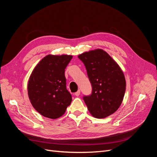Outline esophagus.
<instances>
[{
	"label": "esophagus",
	"mask_w": 157,
	"mask_h": 157,
	"mask_svg": "<svg viewBox=\"0 0 157 157\" xmlns=\"http://www.w3.org/2000/svg\"><path fill=\"white\" fill-rule=\"evenodd\" d=\"M80 90H78L77 92H75V96H78L79 95H80Z\"/></svg>",
	"instance_id": "34e87169"
}]
</instances>
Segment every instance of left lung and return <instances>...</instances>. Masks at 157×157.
Wrapping results in <instances>:
<instances>
[{"label": "left lung", "instance_id": "left-lung-1", "mask_svg": "<svg viewBox=\"0 0 157 157\" xmlns=\"http://www.w3.org/2000/svg\"><path fill=\"white\" fill-rule=\"evenodd\" d=\"M92 85V94L83 99L92 115L105 118L121 105L126 90L122 71L106 52L97 49L80 54Z\"/></svg>", "mask_w": 157, "mask_h": 157}]
</instances>
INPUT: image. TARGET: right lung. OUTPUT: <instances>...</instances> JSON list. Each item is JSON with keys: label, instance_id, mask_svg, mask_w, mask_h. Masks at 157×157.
Wrapping results in <instances>:
<instances>
[{"label": "right lung", "instance_id": "1", "mask_svg": "<svg viewBox=\"0 0 157 157\" xmlns=\"http://www.w3.org/2000/svg\"><path fill=\"white\" fill-rule=\"evenodd\" d=\"M72 56L48 55L37 64L28 82L32 105L40 115L56 119L62 116L72 101L66 87L65 69Z\"/></svg>", "mask_w": 157, "mask_h": 157}]
</instances>
